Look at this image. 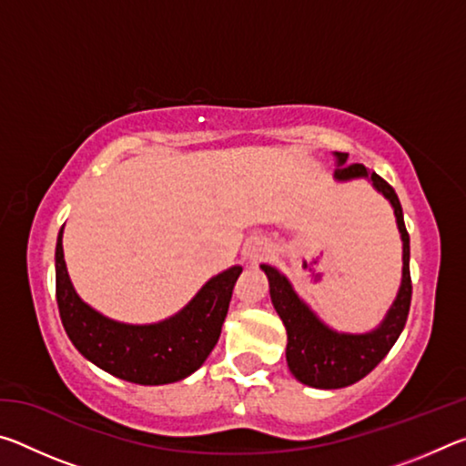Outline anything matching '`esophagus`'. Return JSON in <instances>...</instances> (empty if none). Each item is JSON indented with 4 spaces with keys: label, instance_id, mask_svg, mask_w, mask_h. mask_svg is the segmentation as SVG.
<instances>
[{
    "label": "esophagus",
    "instance_id": "esophagus-1",
    "mask_svg": "<svg viewBox=\"0 0 466 466\" xmlns=\"http://www.w3.org/2000/svg\"><path fill=\"white\" fill-rule=\"evenodd\" d=\"M271 252H273V248L269 242L252 240L247 244V247H244V258H247V263L257 265V263L265 261V258H269Z\"/></svg>",
    "mask_w": 466,
    "mask_h": 466
}]
</instances>
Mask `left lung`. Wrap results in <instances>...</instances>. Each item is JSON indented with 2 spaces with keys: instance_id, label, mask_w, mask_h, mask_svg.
<instances>
[{
  "instance_id": "1",
  "label": "left lung",
  "mask_w": 466,
  "mask_h": 466,
  "mask_svg": "<svg viewBox=\"0 0 466 466\" xmlns=\"http://www.w3.org/2000/svg\"><path fill=\"white\" fill-rule=\"evenodd\" d=\"M335 180L347 183L353 178H368L372 187L390 203L397 218V228L403 242V275L397 298L376 329L368 333H339L319 319L302 298L296 294L291 281L271 265H261L269 279L273 309L278 310L288 330L286 360L289 372L312 389H345L368 376L380 364L403 333L409 306H411V275H409V234L403 219V208L394 188L376 172H368L364 164H347V154L333 152Z\"/></svg>"
}]
</instances>
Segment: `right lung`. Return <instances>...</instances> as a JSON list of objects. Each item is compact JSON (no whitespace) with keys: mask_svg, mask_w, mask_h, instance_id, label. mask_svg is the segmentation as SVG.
<instances>
[{"mask_svg":"<svg viewBox=\"0 0 466 466\" xmlns=\"http://www.w3.org/2000/svg\"><path fill=\"white\" fill-rule=\"evenodd\" d=\"M242 267L211 278L175 317L152 325H127L105 317L77 296L63 258V228L55 248V281L63 329L76 350L121 380L157 386L191 376L214 350Z\"/></svg>","mask_w":466,"mask_h":466,"instance_id":"right-lung-1","label":"right lung"}]
</instances>
